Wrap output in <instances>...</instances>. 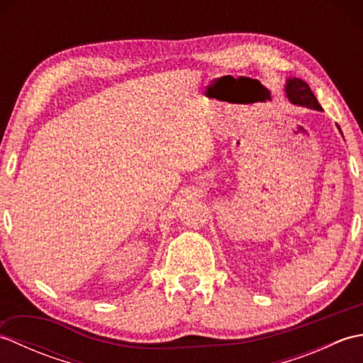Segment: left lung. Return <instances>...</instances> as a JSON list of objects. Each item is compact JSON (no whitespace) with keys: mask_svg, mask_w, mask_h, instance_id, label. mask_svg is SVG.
Listing matches in <instances>:
<instances>
[{"mask_svg":"<svg viewBox=\"0 0 363 363\" xmlns=\"http://www.w3.org/2000/svg\"><path fill=\"white\" fill-rule=\"evenodd\" d=\"M285 95H287L289 101L291 104L303 106V107H307V109L318 111V112L323 111V107L320 106L318 99L315 98L313 91L309 87V84H307L303 79L289 78L287 81H285ZM338 130H340V128H338ZM340 133H342V130H340Z\"/></svg>","mask_w":363,"mask_h":363,"instance_id":"left-lung-1","label":"left lung"}]
</instances>
